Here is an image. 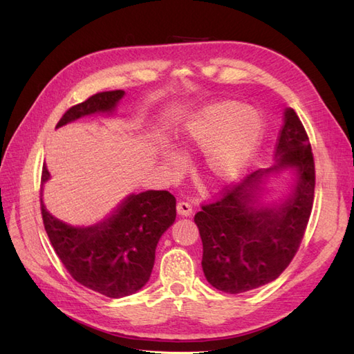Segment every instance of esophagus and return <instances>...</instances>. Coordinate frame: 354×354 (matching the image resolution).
I'll list each match as a JSON object with an SVG mask.
<instances>
[{
	"mask_svg": "<svg viewBox=\"0 0 354 354\" xmlns=\"http://www.w3.org/2000/svg\"><path fill=\"white\" fill-rule=\"evenodd\" d=\"M177 214H178V216H183V217L190 216V214H192L190 203H187V202H185V201L177 202Z\"/></svg>",
	"mask_w": 354,
	"mask_h": 354,
	"instance_id": "obj_1",
	"label": "esophagus"
}]
</instances>
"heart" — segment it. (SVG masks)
Here are the masks:
<instances>
[{"label":"heart","instance_id":"obj_1","mask_svg":"<svg viewBox=\"0 0 354 354\" xmlns=\"http://www.w3.org/2000/svg\"><path fill=\"white\" fill-rule=\"evenodd\" d=\"M263 124L251 109L232 100L203 108L187 124V151L203 152V168L214 185L224 186L242 176L260 146ZM173 164L181 160L173 156Z\"/></svg>","mask_w":354,"mask_h":354}]
</instances>
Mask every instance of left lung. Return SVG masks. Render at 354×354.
<instances>
[{
    "label": "left lung",
    "mask_w": 354,
    "mask_h": 354,
    "mask_svg": "<svg viewBox=\"0 0 354 354\" xmlns=\"http://www.w3.org/2000/svg\"><path fill=\"white\" fill-rule=\"evenodd\" d=\"M276 153L273 168L254 171L242 183L221 189L195 214L203 274L218 291L241 294L277 279L304 238L315 199V159L304 125L291 108L285 111ZM283 166L299 171L295 194L277 209L257 207L262 176Z\"/></svg>",
    "instance_id": "left-lung-1"
}]
</instances>
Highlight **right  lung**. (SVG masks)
I'll return each instance as SVG.
<instances>
[{
    "label": "right lung",
    "mask_w": 354,
    "mask_h": 354,
    "mask_svg": "<svg viewBox=\"0 0 354 354\" xmlns=\"http://www.w3.org/2000/svg\"><path fill=\"white\" fill-rule=\"evenodd\" d=\"M122 90L102 91L69 108L57 127L94 112H109ZM50 178L44 165L41 183ZM41 216L53 250L78 283L109 298L137 292L151 277L159 238L176 220V198L168 190L131 195L97 226L78 229L53 217L41 199Z\"/></svg>",
    "instance_id": "obj_1"
}]
</instances>
